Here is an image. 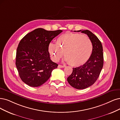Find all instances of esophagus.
Segmentation results:
<instances>
[{
	"label": "esophagus",
	"mask_w": 120,
	"mask_h": 120,
	"mask_svg": "<svg viewBox=\"0 0 120 120\" xmlns=\"http://www.w3.org/2000/svg\"><path fill=\"white\" fill-rule=\"evenodd\" d=\"M58 67L59 68H64V67H65V66H64V65H59L58 66Z\"/></svg>",
	"instance_id": "1"
}]
</instances>
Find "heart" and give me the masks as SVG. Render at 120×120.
Returning <instances> with one entry per match:
<instances>
[{
	"instance_id": "obj_1",
	"label": "heart",
	"mask_w": 120,
	"mask_h": 120,
	"mask_svg": "<svg viewBox=\"0 0 120 120\" xmlns=\"http://www.w3.org/2000/svg\"><path fill=\"white\" fill-rule=\"evenodd\" d=\"M92 50L90 39L85 35L67 33L60 35L56 43L49 44L48 51L52 59L58 61L64 53L65 60L74 66H81L89 59Z\"/></svg>"
}]
</instances>
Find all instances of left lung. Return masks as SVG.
Listing matches in <instances>:
<instances>
[{
    "label": "left lung",
    "instance_id": "left-lung-1",
    "mask_svg": "<svg viewBox=\"0 0 120 120\" xmlns=\"http://www.w3.org/2000/svg\"><path fill=\"white\" fill-rule=\"evenodd\" d=\"M77 32L88 35L92 44V51L86 63L73 68V72L67 78V81L72 87L83 90L92 86L99 76L103 66V47L98 38L90 31L86 30Z\"/></svg>",
    "mask_w": 120,
    "mask_h": 120
}]
</instances>
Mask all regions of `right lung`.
<instances>
[{
	"mask_svg": "<svg viewBox=\"0 0 120 120\" xmlns=\"http://www.w3.org/2000/svg\"><path fill=\"white\" fill-rule=\"evenodd\" d=\"M62 30L35 29L22 38L17 49L16 65L22 81L32 87L45 83L58 66L50 58L48 46Z\"/></svg>",
	"mask_w": 120,
	"mask_h": 120,
	"instance_id": "obj_1",
	"label": "right lung"
}]
</instances>
